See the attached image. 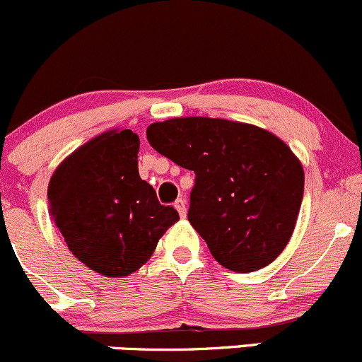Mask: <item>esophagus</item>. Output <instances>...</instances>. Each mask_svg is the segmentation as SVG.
Returning a JSON list of instances; mask_svg holds the SVG:
<instances>
[{"label": "esophagus", "instance_id": "esophagus-1", "mask_svg": "<svg viewBox=\"0 0 362 362\" xmlns=\"http://www.w3.org/2000/svg\"><path fill=\"white\" fill-rule=\"evenodd\" d=\"M175 209H177L178 214H180L182 218L187 216V202H185V199H177V201H175Z\"/></svg>", "mask_w": 362, "mask_h": 362}]
</instances>
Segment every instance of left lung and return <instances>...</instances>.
Instances as JSON below:
<instances>
[{
    "mask_svg": "<svg viewBox=\"0 0 362 362\" xmlns=\"http://www.w3.org/2000/svg\"><path fill=\"white\" fill-rule=\"evenodd\" d=\"M149 144L196 173L189 221L213 257L232 272H256L291 240L304 194L299 158L275 134L208 117L151 123Z\"/></svg>",
    "mask_w": 362,
    "mask_h": 362,
    "instance_id": "8db88e82",
    "label": "left lung"
}]
</instances>
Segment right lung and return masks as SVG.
<instances>
[{
    "label": "right lung",
    "instance_id": "add662e5",
    "mask_svg": "<svg viewBox=\"0 0 362 362\" xmlns=\"http://www.w3.org/2000/svg\"><path fill=\"white\" fill-rule=\"evenodd\" d=\"M139 137L113 129L69 154L47 185L49 214L78 261L110 278L129 276L178 221L139 175Z\"/></svg>",
    "mask_w": 362,
    "mask_h": 362
}]
</instances>
